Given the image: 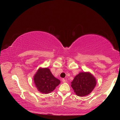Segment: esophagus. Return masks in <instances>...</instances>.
<instances>
[{"mask_svg": "<svg viewBox=\"0 0 120 120\" xmlns=\"http://www.w3.org/2000/svg\"><path fill=\"white\" fill-rule=\"evenodd\" d=\"M62 82H63V83H65L66 82V80L65 79H62Z\"/></svg>", "mask_w": 120, "mask_h": 120, "instance_id": "34e87169", "label": "esophagus"}]
</instances>
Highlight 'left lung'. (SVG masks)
<instances>
[{"mask_svg": "<svg viewBox=\"0 0 120 120\" xmlns=\"http://www.w3.org/2000/svg\"><path fill=\"white\" fill-rule=\"evenodd\" d=\"M71 86L77 95L82 97L89 94L96 85L95 77L89 72H80L75 76Z\"/></svg>", "mask_w": 120, "mask_h": 120, "instance_id": "obj_1", "label": "left lung"}]
</instances>
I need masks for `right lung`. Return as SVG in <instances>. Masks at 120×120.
<instances>
[{"instance_id": "obj_1", "label": "right lung", "mask_w": 120, "mask_h": 120, "mask_svg": "<svg viewBox=\"0 0 120 120\" xmlns=\"http://www.w3.org/2000/svg\"><path fill=\"white\" fill-rule=\"evenodd\" d=\"M34 82L39 91L42 93H49L52 91L60 81L54 77L48 68H39L34 76Z\"/></svg>"}]
</instances>
